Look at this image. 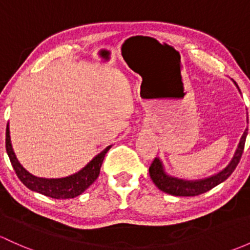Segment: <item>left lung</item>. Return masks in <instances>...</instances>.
I'll return each instance as SVG.
<instances>
[{"mask_svg":"<svg viewBox=\"0 0 250 250\" xmlns=\"http://www.w3.org/2000/svg\"><path fill=\"white\" fill-rule=\"evenodd\" d=\"M247 134H248V128L244 130L243 135L241 136L240 144H238L235 154H233L232 159H231V162L228 164V167L213 176H209V177L204 178V180L195 181L181 180V178L172 177V176H169L165 172L159 158H154L153 162H152L151 167H149V176H151L154 185H156L160 190L164 191V193L170 194V195L195 196L206 193V191L214 188L215 186L224 182L231 173L233 172V170L236 169V167H237L238 163H240L241 157H242Z\"/></svg>","mask_w":250,"mask_h":250,"instance_id":"obj_1","label":"left lung"}]
</instances>
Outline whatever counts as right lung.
<instances>
[{"mask_svg":"<svg viewBox=\"0 0 250 250\" xmlns=\"http://www.w3.org/2000/svg\"><path fill=\"white\" fill-rule=\"evenodd\" d=\"M110 147L107 146L104 151L97 154L93 159L83 167V170L63 178H42L31 175L27 170L22 167L13 151L12 143H10L9 127L7 125L6 129V149L8 157H9L12 167H14L15 173L23 185L31 190L41 193L45 196H50L52 199H72L83 194L99 176L101 172L102 163H103L105 154L109 151Z\"/></svg>","mask_w":250,"mask_h":250,"instance_id":"add662e5","label":"right lung"}]
</instances>
